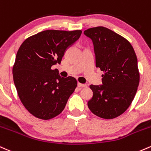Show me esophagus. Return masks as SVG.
Here are the masks:
<instances>
[{
	"label": "esophagus",
	"mask_w": 151,
	"mask_h": 151,
	"mask_svg": "<svg viewBox=\"0 0 151 151\" xmlns=\"http://www.w3.org/2000/svg\"><path fill=\"white\" fill-rule=\"evenodd\" d=\"M77 85H78V87H79V88H82V87H87V84H81V83H79L77 84Z\"/></svg>",
	"instance_id": "obj_1"
}]
</instances>
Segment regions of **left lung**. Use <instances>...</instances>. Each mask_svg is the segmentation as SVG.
<instances>
[{
  "instance_id": "1",
  "label": "left lung",
  "mask_w": 151,
  "mask_h": 151,
  "mask_svg": "<svg viewBox=\"0 0 151 151\" xmlns=\"http://www.w3.org/2000/svg\"><path fill=\"white\" fill-rule=\"evenodd\" d=\"M84 34L93 42L96 67L104 72L102 85L89 86L93 96L87 105L101 118H115L126 111L136 94L140 82L136 54L126 39L107 28H91Z\"/></svg>"
}]
</instances>
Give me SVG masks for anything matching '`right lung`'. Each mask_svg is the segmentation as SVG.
<instances>
[{"instance_id":"1","label":"right lung","mask_w":151,"mask_h":151,"mask_svg":"<svg viewBox=\"0 0 151 151\" xmlns=\"http://www.w3.org/2000/svg\"><path fill=\"white\" fill-rule=\"evenodd\" d=\"M81 34V30H46L30 36L19 47L13 67L14 84L25 108L34 117L50 120L64 110L77 81L62 77L51 67L60 64Z\"/></svg>"}]
</instances>
